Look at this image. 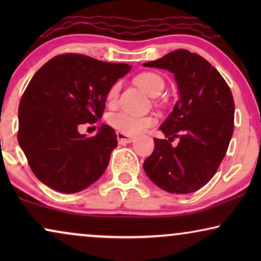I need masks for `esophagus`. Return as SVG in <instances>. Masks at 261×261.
I'll list each match as a JSON object with an SVG mask.
<instances>
[{"instance_id":"obj_1","label":"esophagus","mask_w":261,"mask_h":261,"mask_svg":"<svg viewBox=\"0 0 261 261\" xmlns=\"http://www.w3.org/2000/svg\"><path fill=\"white\" fill-rule=\"evenodd\" d=\"M116 137H117V140H119L120 144H130V142H133L135 140L133 137H129V135L121 133V132H117Z\"/></svg>"}]
</instances>
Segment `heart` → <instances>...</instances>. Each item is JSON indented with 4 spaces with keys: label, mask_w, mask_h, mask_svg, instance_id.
<instances>
[{
    "label": "heart",
    "mask_w": 261,
    "mask_h": 261,
    "mask_svg": "<svg viewBox=\"0 0 261 261\" xmlns=\"http://www.w3.org/2000/svg\"><path fill=\"white\" fill-rule=\"evenodd\" d=\"M137 83L148 95L154 96L164 89V80L154 72H142L137 77ZM120 91V83H115L107 94V101L114 103ZM108 122L114 129L126 135H137L145 132L155 123V117L152 115H138L129 112H117L110 114Z\"/></svg>",
    "instance_id": "1"
}]
</instances>
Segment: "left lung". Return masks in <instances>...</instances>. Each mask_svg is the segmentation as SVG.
<instances>
[{"label":"left lung","instance_id":"obj_1","mask_svg":"<svg viewBox=\"0 0 261 261\" xmlns=\"http://www.w3.org/2000/svg\"><path fill=\"white\" fill-rule=\"evenodd\" d=\"M146 67L173 73L178 101L154 139V151L144 163L149 179L170 194H190L205 185L226 155L234 129V99L219 71L201 56L167 53ZM180 139L176 148L170 145Z\"/></svg>","mask_w":261,"mask_h":261}]
</instances>
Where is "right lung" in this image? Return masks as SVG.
Wrapping results in <instances>:
<instances>
[{
	"mask_svg": "<svg viewBox=\"0 0 261 261\" xmlns=\"http://www.w3.org/2000/svg\"><path fill=\"white\" fill-rule=\"evenodd\" d=\"M129 70L69 53L35 72L20 101L17 140L41 183L74 194L102 176L117 147L115 130L102 123L88 138L78 127L101 119L109 89Z\"/></svg>",
	"mask_w": 261,
	"mask_h": 261,
	"instance_id": "obj_1",
	"label": "right lung"
}]
</instances>
